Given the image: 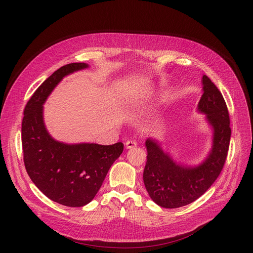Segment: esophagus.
Segmentation results:
<instances>
[{"mask_svg": "<svg viewBox=\"0 0 253 253\" xmlns=\"http://www.w3.org/2000/svg\"><path fill=\"white\" fill-rule=\"evenodd\" d=\"M137 145V143L134 140H127L125 143V147L126 149H133Z\"/></svg>", "mask_w": 253, "mask_h": 253, "instance_id": "esophagus-1", "label": "esophagus"}]
</instances>
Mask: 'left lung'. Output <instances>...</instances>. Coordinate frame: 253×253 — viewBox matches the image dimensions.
<instances>
[{"mask_svg": "<svg viewBox=\"0 0 253 253\" xmlns=\"http://www.w3.org/2000/svg\"><path fill=\"white\" fill-rule=\"evenodd\" d=\"M203 94L198 111L206 115L213 130L212 149L198 166L180 165L162 150L155 139L148 138L147 164L143 182L152 200L164 208H178L200 198L212 185L223 168L228 156L231 127L227 104L220 91L207 76L202 78Z\"/></svg>", "mask_w": 253, "mask_h": 253, "instance_id": "1", "label": "left lung"}]
</instances>
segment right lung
<instances>
[{"label": "right lung", "mask_w": 253, "mask_h": 253, "mask_svg": "<svg viewBox=\"0 0 253 253\" xmlns=\"http://www.w3.org/2000/svg\"><path fill=\"white\" fill-rule=\"evenodd\" d=\"M84 62L69 63L40 86L24 108L21 142L24 166L32 181L50 200L82 207L93 200L124 144H68L53 139L45 127L43 104L63 77L87 69Z\"/></svg>", "instance_id": "right-lung-1"}]
</instances>
